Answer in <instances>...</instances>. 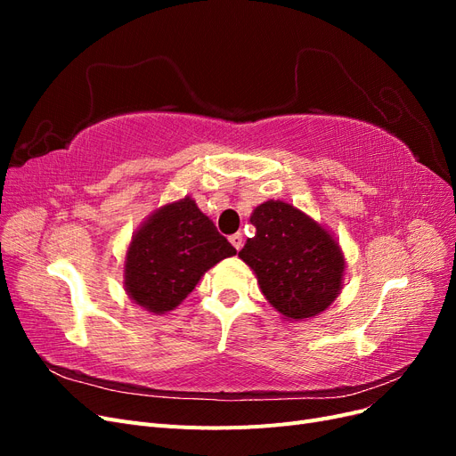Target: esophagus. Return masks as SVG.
<instances>
[{
	"label": "esophagus",
	"instance_id": "1",
	"mask_svg": "<svg viewBox=\"0 0 456 456\" xmlns=\"http://www.w3.org/2000/svg\"><path fill=\"white\" fill-rule=\"evenodd\" d=\"M230 243L240 251L241 245H243V236H241V233L238 232V233H233V236H230Z\"/></svg>",
	"mask_w": 456,
	"mask_h": 456
}]
</instances>
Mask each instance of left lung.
<instances>
[{
    "label": "left lung",
    "instance_id": "1",
    "mask_svg": "<svg viewBox=\"0 0 456 456\" xmlns=\"http://www.w3.org/2000/svg\"><path fill=\"white\" fill-rule=\"evenodd\" d=\"M251 224L256 232L247 238L240 258L283 320L305 322L333 305L346 260L329 230L280 200L260 203Z\"/></svg>",
    "mask_w": 456,
    "mask_h": 456
}]
</instances>
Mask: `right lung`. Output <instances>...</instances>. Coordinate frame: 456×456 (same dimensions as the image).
Here are the masks:
<instances>
[{
	"instance_id": "1",
	"label": "right lung",
	"mask_w": 456,
	"mask_h": 456,
	"mask_svg": "<svg viewBox=\"0 0 456 456\" xmlns=\"http://www.w3.org/2000/svg\"><path fill=\"white\" fill-rule=\"evenodd\" d=\"M236 249L190 196L151 213L133 233L123 266L129 298L151 314H167L194 291L201 275Z\"/></svg>"
}]
</instances>
